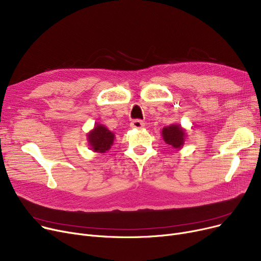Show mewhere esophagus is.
<instances>
[{"label": "esophagus", "mask_w": 261, "mask_h": 261, "mask_svg": "<svg viewBox=\"0 0 261 261\" xmlns=\"http://www.w3.org/2000/svg\"><path fill=\"white\" fill-rule=\"evenodd\" d=\"M130 126H132L133 128H138V129H140V128H142V127L144 126V123H143V121L137 119V120L132 121Z\"/></svg>", "instance_id": "obj_1"}]
</instances>
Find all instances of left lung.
Listing matches in <instances>:
<instances>
[{"label": "left lung", "instance_id": "obj_1", "mask_svg": "<svg viewBox=\"0 0 261 261\" xmlns=\"http://www.w3.org/2000/svg\"><path fill=\"white\" fill-rule=\"evenodd\" d=\"M164 140L175 148H179L184 144L185 130L178 125H170L163 129Z\"/></svg>", "mask_w": 261, "mask_h": 261}]
</instances>
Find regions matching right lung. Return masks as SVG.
I'll use <instances>...</instances> for the list:
<instances>
[{
    "mask_svg": "<svg viewBox=\"0 0 261 261\" xmlns=\"http://www.w3.org/2000/svg\"><path fill=\"white\" fill-rule=\"evenodd\" d=\"M114 134L103 125H96L88 135V140L91 148L95 152L105 153L114 142Z\"/></svg>",
    "mask_w": 261,
    "mask_h": 261,
    "instance_id": "obj_1",
    "label": "right lung"
}]
</instances>
